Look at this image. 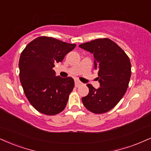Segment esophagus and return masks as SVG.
Masks as SVG:
<instances>
[{"label": "esophagus", "mask_w": 151, "mask_h": 151, "mask_svg": "<svg viewBox=\"0 0 151 151\" xmlns=\"http://www.w3.org/2000/svg\"><path fill=\"white\" fill-rule=\"evenodd\" d=\"M82 84H83V83H82L81 82L77 81V80H76V81H75V86L76 87H80V86H81V85H82Z\"/></svg>", "instance_id": "esophagus-1"}]
</instances>
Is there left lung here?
<instances>
[{"mask_svg": "<svg viewBox=\"0 0 151 151\" xmlns=\"http://www.w3.org/2000/svg\"><path fill=\"white\" fill-rule=\"evenodd\" d=\"M79 47L94 55L100 87L87 84L89 94L82 101L91 112L101 114L114 108L123 97L131 77V63L126 53L109 38H99Z\"/></svg>", "mask_w": 151, "mask_h": 151, "instance_id": "1", "label": "left lung"}]
</instances>
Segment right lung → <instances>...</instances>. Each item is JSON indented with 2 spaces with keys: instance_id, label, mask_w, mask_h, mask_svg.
I'll use <instances>...</instances> for the list:
<instances>
[{
  "instance_id": "add662e5",
  "label": "right lung",
  "mask_w": 151,
  "mask_h": 151,
  "mask_svg": "<svg viewBox=\"0 0 151 151\" xmlns=\"http://www.w3.org/2000/svg\"><path fill=\"white\" fill-rule=\"evenodd\" d=\"M76 46L41 36L22 51L19 61L20 82L29 101L40 113L53 115L66 107L74 81L71 77L57 76L53 68L55 63L61 62Z\"/></svg>"
}]
</instances>
